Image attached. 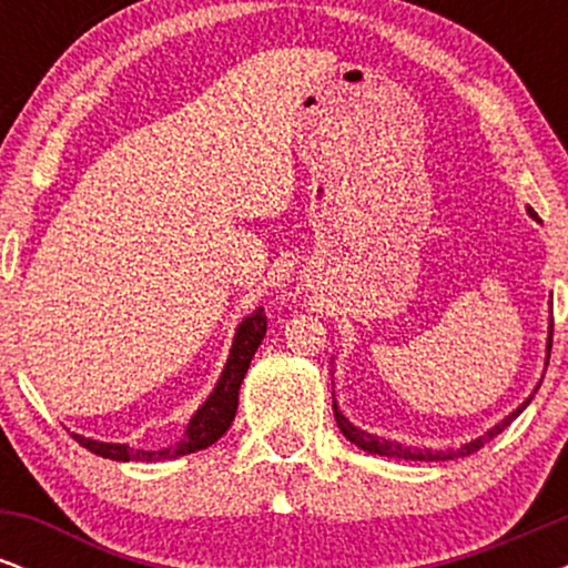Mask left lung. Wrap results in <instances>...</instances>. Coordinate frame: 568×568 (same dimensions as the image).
Wrapping results in <instances>:
<instances>
[{"label": "left lung", "instance_id": "obj_1", "mask_svg": "<svg viewBox=\"0 0 568 568\" xmlns=\"http://www.w3.org/2000/svg\"><path fill=\"white\" fill-rule=\"evenodd\" d=\"M526 213H529V216H531L534 221H539V219H537V213H534V207H526ZM550 349H552V321H550V328H547L545 366H547V361H550ZM542 379H545V376H542ZM539 384H542V382H539ZM539 384H537V389H539ZM537 389H534V393H537ZM534 393H531L529 397H526V400L520 403V406L515 408L513 414H507L505 419L499 422V425L488 427L484 435H478V438H475V440L465 443V446H459V448H443V452H438V448H414V446H403V443H397V440L379 438V435L368 433V429L355 427V425H352V422L347 419V416H344L342 410H338V406H336V397H334V416H336V425H338V429H342V433H344V438H347L349 443H355L357 448H363V452H368V454H379V456H389V459H406V462H448V459H462V456H470V454L478 452V448H484L488 440L497 438V435L501 433V429H505L507 425H510V422L515 419V416H520V410H524L526 406H529L531 397H534Z\"/></svg>", "mask_w": 568, "mask_h": 568}]
</instances>
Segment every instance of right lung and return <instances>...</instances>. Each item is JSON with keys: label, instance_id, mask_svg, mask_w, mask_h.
I'll list each match as a JSON object with an SVG mask.
<instances>
[{"label": "right lung", "instance_id": "obj_1", "mask_svg": "<svg viewBox=\"0 0 568 568\" xmlns=\"http://www.w3.org/2000/svg\"><path fill=\"white\" fill-rule=\"evenodd\" d=\"M266 334V317L258 306L256 312L243 317V323L234 328L232 349L230 357H226L224 371H221L216 387L213 393L202 400V406L194 410L192 419L184 429V438L173 446L158 448V452H146V448H133L128 443H103L84 438V435H74V440L80 443L82 448L93 452L103 459L114 462H160V459H179V456L202 452V448L213 446L226 429L232 427L234 414H237V400H240V384H243L247 368H251L253 355H256L258 344Z\"/></svg>", "mask_w": 568, "mask_h": 568}]
</instances>
